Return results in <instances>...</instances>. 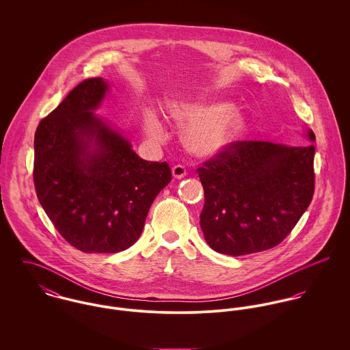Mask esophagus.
<instances>
[{
	"label": "esophagus",
	"instance_id": "esophagus-1",
	"mask_svg": "<svg viewBox=\"0 0 350 350\" xmlns=\"http://www.w3.org/2000/svg\"><path fill=\"white\" fill-rule=\"evenodd\" d=\"M186 174H187V170H186L185 165L178 164V165H174V167H172V176H174L175 179H182V178L186 176Z\"/></svg>",
	"mask_w": 350,
	"mask_h": 350
}]
</instances>
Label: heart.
Segmentation results:
<instances>
[{"mask_svg": "<svg viewBox=\"0 0 350 350\" xmlns=\"http://www.w3.org/2000/svg\"><path fill=\"white\" fill-rule=\"evenodd\" d=\"M170 117L180 126L187 125L183 142L198 156H214L234 144L245 131L247 116L228 100H186L168 107ZM144 132L153 140L164 139V128L157 116H144Z\"/></svg>", "mask_w": 350, "mask_h": 350, "instance_id": "b5f03b06", "label": "heart"}]
</instances>
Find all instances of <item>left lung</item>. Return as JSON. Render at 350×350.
<instances>
[{
    "label": "left lung",
    "mask_w": 350,
    "mask_h": 350,
    "mask_svg": "<svg viewBox=\"0 0 350 350\" xmlns=\"http://www.w3.org/2000/svg\"><path fill=\"white\" fill-rule=\"evenodd\" d=\"M307 137L315 142L312 131ZM315 147L236 142L200 167V228L211 250L243 256L280 244L314 194Z\"/></svg>",
    "instance_id": "obj_1"
}]
</instances>
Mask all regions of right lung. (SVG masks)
Segmentation results:
<instances>
[{"mask_svg": "<svg viewBox=\"0 0 350 350\" xmlns=\"http://www.w3.org/2000/svg\"><path fill=\"white\" fill-rule=\"evenodd\" d=\"M109 90L102 78L81 82L35 133L33 182L62 237L86 253L133 245L150 204L171 182L170 165L143 160L93 111Z\"/></svg>", "mask_w": 350, "mask_h": 350, "instance_id": "right-lung-1", "label": "right lung"}]
</instances>
